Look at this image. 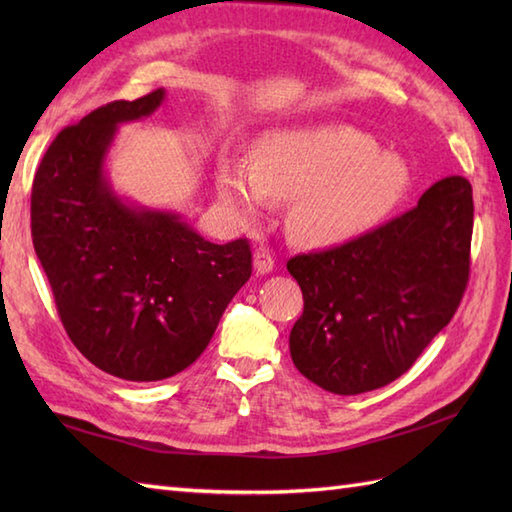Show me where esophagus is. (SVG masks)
Segmentation results:
<instances>
[{
    "instance_id": "34e87169",
    "label": "esophagus",
    "mask_w": 512,
    "mask_h": 512,
    "mask_svg": "<svg viewBox=\"0 0 512 512\" xmlns=\"http://www.w3.org/2000/svg\"><path fill=\"white\" fill-rule=\"evenodd\" d=\"M253 266H255L257 275H268V273H273L275 259L270 257V253H266V250H257L253 257Z\"/></svg>"
}]
</instances>
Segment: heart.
I'll return each mask as SVG.
<instances>
[{
  "label": "heart",
  "mask_w": 512,
  "mask_h": 512,
  "mask_svg": "<svg viewBox=\"0 0 512 512\" xmlns=\"http://www.w3.org/2000/svg\"><path fill=\"white\" fill-rule=\"evenodd\" d=\"M409 167L394 151L350 125L270 129L250 162L222 158L215 193L228 217L255 226L270 204L290 202L286 231L306 248L336 246L365 233L400 202Z\"/></svg>",
  "instance_id": "obj_1"
}]
</instances>
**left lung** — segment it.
Returning a JSON list of instances; mask_svg holds the SVG:
<instances>
[{
    "mask_svg": "<svg viewBox=\"0 0 512 512\" xmlns=\"http://www.w3.org/2000/svg\"><path fill=\"white\" fill-rule=\"evenodd\" d=\"M471 235V182L449 176L374 231L292 257L288 273L303 292V314L290 332L292 363L339 396L405 374L460 306Z\"/></svg>",
    "mask_w": 512,
    "mask_h": 512,
    "instance_id": "obj_1",
    "label": "left lung"
}]
</instances>
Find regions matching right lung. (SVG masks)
<instances>
[{
    "label": "right lung",
    "instance_id": "1",
    "mask_svg": "<svg viewBox=\"0 0 512 512\" xmlns=\"http://www.w3.org/2000/svg\"><path fill=\"white\" fill-rule=\"evenodd\" d=\"M162 101L160 88L65 127L30 198L32 244L70 341L92 365L136 383L195 363L253 273L246 239L206 242L178 213L125 202L107 180L118 125Z\"/></svg>",
    "mask_w": 512,
    "mask_h": 512
}]
</instances>
